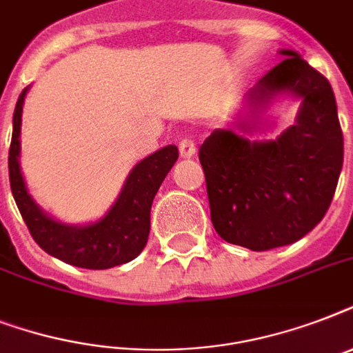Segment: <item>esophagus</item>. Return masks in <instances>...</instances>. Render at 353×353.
I'll list each match as a JSON object with an SVG mask.
<instances>
[{"label":"esophagus","instance_id":"obj_1","mask_svg":"<svg viewBox=\"0 0 353 353\" xmlns=\"http://www.w3.org/2000/svg\"><path fill=\"white\" fill-rule=\"evenodd\" d=\"M194 154H196V144H194L192 139H181V143H179V155H181L183 159H190Z\"/></svg>","mask_w":353,"mask_h":353}]
</instances>
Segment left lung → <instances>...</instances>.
I'll list each match as a JSON object with an SVG mask.
<instances>
[{
	"mask_svg": "<svg viewBox=\"0 0 353 353\" xmlns=\"http://www.w3.org/2000/svg\"><path fill=\"white\" fill-rule=\"evenodd\" d=\"M243 95L232 128H218L199 148L210 218L229 243L251 251L290 245L313 231L334 199L343 168V132L332 85L296 51ZM299 102L296 122L273 139L272 104Z\"/></svg>",
	"mask_w": 353,
	"mask_h": 353,
	"instance_id": "8db88e82",
	"label": "left lung"
}]
</instances>
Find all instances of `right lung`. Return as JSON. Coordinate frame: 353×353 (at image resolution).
<instances>
[{"mask_svg":"<svg viewBox=\"0 0 353 353\" xmlns=\"http://www.w3.org/2000/svg\"><path fill=\"white\" fill-rule=\"evenodd\" d=\"M29 88L21 91L14 110L8 177L14 201L30 234L47 254L74 268L110 269L132 262L148 241L152 203L161 183L165 181L166 174L179 157L177 146L168 144L139 161L128 174L117 199L99 220L88 223L57 220L30 196L19 165L21 113Z\"/></svg>","mask_w":353,"mask_h":353,"instance_id":"right-lung-1","label":"right lung"}]
</instances>
